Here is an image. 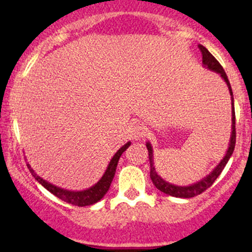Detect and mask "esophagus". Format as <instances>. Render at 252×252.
Masks as SVG:
<instances>
[{
    "mask_svg": "<svg viewBox=\"0 0 252 252\" xmlns=\"http://www.w3.org/2000/svg\"><path fill=\"white\" fill-rule=\"evenodd\" d=\"M145 135V128L141 124H134L130 128V136L135 140H139Z\"/></svg>",
    "mask_w": 252,
    "mask_h": 252,
    "instance_id": "esophagus-1",
    "label": "esophagus"
}]
</instances>
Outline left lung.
<instances>
[{"mask_svg":"<svg viewBox=\"0 0 252 252\" xmlns=\"http://www.w3.org/2000/svg\"><path fill=\"white\" fill-rule=\"evenodd\" d=\"M199 48L202 53V64H204L207 69L212 70V72L215 73H218V74L223 78V80L227 83V86L228 89H229V93H230V100H232V134H230L229 147H228L227 152H225V156L223 157L222 161L217 164V167H216L210 174L206 175L205 178H202L201 180H199V182L194 183V184L191 185H188V187H179V185H174V184H171V183L166 182V180L162 179V178L157 174L156 169H155V166H154L152 146L150 142H146L147 151H149V161H150V178H151L154 185L159 190V191L164 192V194L171 195V196H174V197H183V199H190V197H194L196 196V195L202 194L205 190H207L208 188L215 183V180L217 179L218 175L222 173L225 164H227V162L229 161L230 156L233 155V151H234V147H235V139H236L234 98H233V91H232V88H230L229 80H228V77L227 74H225L223 67L220 64V62H218V61L211 55L210 51H208L206 47L202 46V45H199Z\"/></svg>","mask_w":252,"mask_h":252,"instance_id":"8db88e82","label":"left lung"}]
</instances>
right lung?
Returning a JSON list of instances; mask_svg holds the SVG:
<instances>
[{
	"label": "right lung",
	"mask_w": 252,
	"mask_h": 252,
	"mask_svg": "<svg viewBox=\"0 0 252 252\" xmlns=\"http://www.w3.org/2000/svg\"><path fill=\"white\" fill-rule=\"evenodd\" d=\"M129 146H130V141L126 142V145H123V146H122L116 154H114V156L112 157L110 164H108L107 169H106L105 174L102 175V178H101V179L98 180L94 187L89 188V189L86 190H83V191H69V190L61 189V188L56 187V185H52L51 183H48L45 179H42L41 177H39V175L35 173L34 169L29 166V163H28L27 166L28 168H29L30 173L32 174V177H34L35 179H36L37 182L45 188V189H47L51 194L57 196L58 199H61L62 201L68 202V204L83 207V206H90V205L96 204V202L100 201V200L105 196L106 192H107L108 189H110L112 180H113L114 173H116V169H117V164H118V161H119V157L122 156V154H123Z\"/></svg>",
	"instance_id": "add662e5"
}]
</instances>
